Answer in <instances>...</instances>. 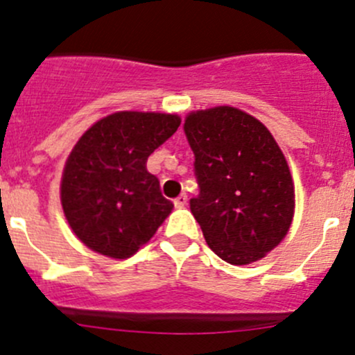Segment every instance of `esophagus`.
<instances>
[{
    "label": "esophagus",
    "mask_w": 355,
    "mask_h": 355,
    "mask_svg": "<svg viewBox=\"0 0 355 355\" xmlns=\"http://www.w3.org/2000/svg\"><path fill=\"white\" fill-rule=\"evenodd\" d=\"M187 200H189L187 196L180 194L177 199L173 200V204H175V206H177V207H185V206H187Z\"/></svg>",
    "instance_id": "esophagus-1"
}]
</instances>
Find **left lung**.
<instances>
[{
    "mask_svg": "<svg viewBox=\"0 0 355 355\" xmlns=\"http://www.w3.org/2000/svg\"><path fill=\"white\" fill-rule=\"evenodd\" d=\"M199 196L191 211L216 256L250 264L287 235L295 191L287 159L257 118L232 106L192 111L184 123Z\"/></svg>",
    "mask_w": 355,
    "mask_h": 355,
    "instance_id": "8db88e82",
    "label": "left lung"
}]
</instances>
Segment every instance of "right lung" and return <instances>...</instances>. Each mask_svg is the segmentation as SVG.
Returning <instances> with one entry per match:
<instances>
[{"instance_id": "right-lung-1", "label": "right lung", "mask_w": 355, "mask_h": 355, "mask_svg": "<svg viewBox=\"0 0 355 355\" xmlns=\"http://www.w3.org/2000/svg\"><path fill=\"white\" fill-rule=\"evenodd\" d=\"M180 116L118 111L96 121L75 144L62 177V206L89 249L127 259L151 241L173 209L148 157L177 132Z\"/></svg>"}]
</instances>
